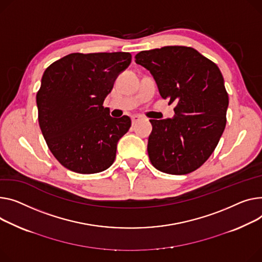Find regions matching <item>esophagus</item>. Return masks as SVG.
<instances>
[{"mask_svg": "<svg viewBox=\"0 0 262 262\" xmlns=\"http://www.w3.org/2000/svg\"><path fill=\"white\" fill-rule=\"evenodd\" d=\"M141 119H142V117H141V116H138V115L133 116V117H132V123H133V125H135L136 123H138V122L140 121Z\"/></svg>", "mask_w": 262, "mask_h": 262, "instance_id": "esophagus-1", "label": "esophagus"}]
</instances>
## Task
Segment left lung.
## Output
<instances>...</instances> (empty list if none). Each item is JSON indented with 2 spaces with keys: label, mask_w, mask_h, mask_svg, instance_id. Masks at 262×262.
<instances>
[{
  "label": "left lung",
  "mask_w": 262,
  "mask_h": 262,
  "mask_svg": "<svg viewBox=\"0 0 262 262\" xmlns=\"http://www.w3.org/2000/svg\"><path fill=\"white\" fill-rule=\"evenodd\" d=\"M135 59L152 75L161 97L176 103L173 118L149 120L151 164L170 175L196 170L215 150L226 124L229 95L220 69L186 46L144 50Z\"/></svg>",
  "instance_id": "left-lung-1"
}]
</instances>
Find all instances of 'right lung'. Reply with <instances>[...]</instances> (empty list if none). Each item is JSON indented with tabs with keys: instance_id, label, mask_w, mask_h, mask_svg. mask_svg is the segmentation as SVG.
Masks as SVG:
<instances>
[{
	"instance_id": "add662e5",
	"label": "right lung",
	"mask_w": 262,
	"mask_h": 262,
	"mask_svg": "<svg viewBox=\"0 0 262 262\" xmlns=\"http://www.w3.org/2000/svg\"><path fill=\"white\" fill-rule=\"evenodd\" d=\"M129 52L67 55L49 65L37 94L39 125L48 148L67 169L96 173L115 161L117 143L132 125L103 106Z\"/></svg>"
}]
</instances>
